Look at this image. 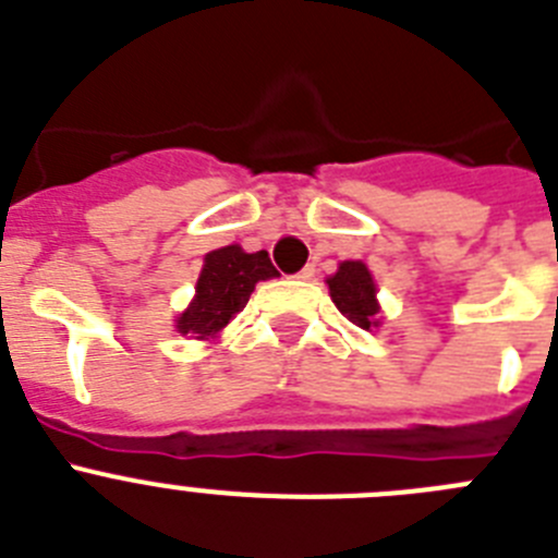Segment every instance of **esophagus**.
I'll list each match as a JSON object with an SVG mask.
<instances>
[{
  "mask_svg": "<svg viewBox=\"0 0 558 558\" xmlns=\"http://www.w3.org/2000/svg\"><path fill=\"white\" fill-rule=\"evenodd\" d=\"M314 272H316V269H314V264H308V267H303V269H300V272H298V278H300V280H311V278H314Z\"/></svg>",
  "mask_w": 558,
  "mask_h": 558,
  "instance_id": "obj_1",
  "label": "esophagus"
}]
</instances>
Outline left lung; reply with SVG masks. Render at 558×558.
Masks as SVG:
<instances>
[{"label": "left lung", "mask_w": 558, "mask_h": 558, "mask_svg": "<svg viewBox=\"0 0 558 558\" xmlns=\"http://www.w3.org/2000/svg\"><path fill=\"white\" fill-rule=\"evenodd\" d=\"M330 300L336 308L348 316L350 323L369 330L378 325V303H375V283L369 269L361 260H344L339 264V272L328 278Z\"/></svg>", "instance_id": "obj_1"}]
</instances>
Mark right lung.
<instances>
[{
    "label": "right lung",
    "mask_w": 558,
    "mask_h": 558,
    "mask_svg": "<svg viewBox=\"0 0 558 558\" xmlns=\"http://www.w3.org/2000/svg\"><path fill=\"white\" fill-rule=\"evenodd\" d=\"M278 269L272 267L267 250L244 253L239 244L214 250L205 255L203 272L197 280V298L180 314L178 330L192 339H210L247 305L258 280L275 278Z\"/></svg>",
    "instance_id": "add662e5"
}]
</instances>
